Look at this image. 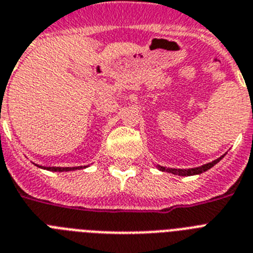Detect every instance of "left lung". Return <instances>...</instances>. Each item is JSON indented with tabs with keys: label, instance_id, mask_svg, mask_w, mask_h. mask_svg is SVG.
<instances>
[{
	"label": "left lung",
	"instance_id": "obj_1",
	"mask_svg": "<svg viewBox=\"0 0 253 253\" xmlns=\"http://www.w3.org/2000/svg\"><path fill=\"white\" fill-rule=\"evenodd\" d=\"M223 157V156H222ZM222 157L214 160V161L209 162V164H205L203 166H199V168H194V169H166L164 166H159V169L161 171H168V173L176 174V175H182V176H188V175H195V174H201L207 171L208 169H211L212 166H214L217 162H219V160H222Z\"/></svg>",
	"mask_w": 253,
	"mask_h": 253
}]
</instances>
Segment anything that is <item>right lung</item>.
Here are the masks:
<instances>
[{
    "label": "right lung",
    "mask_w": 253,
    "mask_h": 253,
    "mask_svg": "<svg viewBox=\"0 0 253 253\" xmlns=\"http://www.w3.org/2000/svg\"><path fill=\"white\" fill-rule=\"evenodd\" d=\"M41 168V166H40ZM44 169L46 170H50V171H70V170H77V169H83L82 166H79V168H44Z\"/></svg>",
    "instance_id": "obj_1"
}]
</instances>
